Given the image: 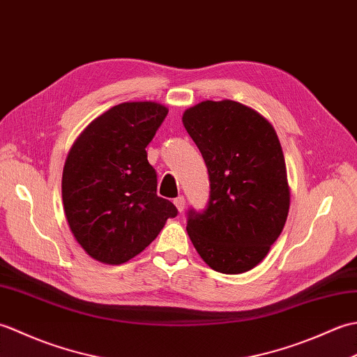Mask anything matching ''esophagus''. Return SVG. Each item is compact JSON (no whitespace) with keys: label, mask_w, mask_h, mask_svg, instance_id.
Here are the masks:
<instances>
[{"label":"esophagus","mask_w":357,"mask_h":357,"mask_svg":"<svg viewBox=\"0 0 357 357\" xmlns=\"http://www.w3.org/2000/svg\"><path fill=\"white\" fill-rule=\"evenodd\" d=\"M173 204H174V207L178 208L179 213H183L184 208H185V199H184V196H178V198H174Z\"/></svg>","instance_id":"obj_1"}]
</instances>
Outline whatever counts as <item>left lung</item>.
<instances>
[{"instance_id":"obj_1","label":"left lung","mask_w":357,"mask_h":357,"mask_svg":"<svg viewBox=\"0 0 357 357\" xmlns=\"http://www.w3.org/2000/svg\"><path fill=\"white\" fill-rule=\"evenodd\" d=\"M183 123L210 179L207 208L188 211V236L210 268L245 273L267 256L290 208L278 135L261 113L231 100L196 104Z\"/></svg>"}]
</instances>
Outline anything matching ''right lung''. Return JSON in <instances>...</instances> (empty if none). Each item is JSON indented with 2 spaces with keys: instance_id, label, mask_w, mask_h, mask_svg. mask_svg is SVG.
Wrapping results in <instances>:
<instances>
[{
  "instance_id": "right-lung-1",
  "label": "right lung",
  "mask_w": 357,
  "mask_h": 357,
  "mask_svg": "<svg viewBox=\"0 0 357 357\" xmlns=\"http://www.w3.org/2000/svg\"><path fill=\"white\" fill-rule=\"evenodd\" d=\"M167 113L153 101L118 104L93 119L67 155L61 183L66 219L95 261H130L178 215L156 195V172L146 151Z\"/></svg>"
}]
</instances>
